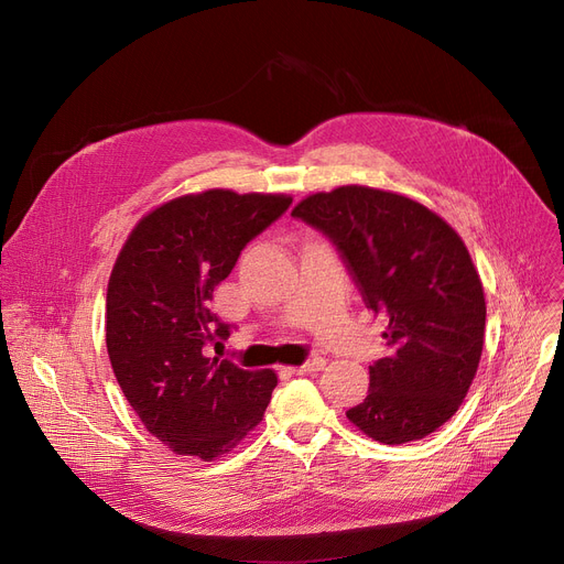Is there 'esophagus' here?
<instances>
[{
    "label": "esophagus",
    "instance_id": "1",
    "mask_svg": "<svg viewBox=\"0 0 564 564\" xmlns=\"http://www.w3.org/2000/svg\"><path fill=\"white\" fill-rule=\"evenodd\" d=\"M324 359H319V357H315V359H308L304 366H297V368H292V372L294 375H308V372H319L322 368H324Z\"/></svg>",
    "mask_w": 564,
    "mask_h": 564
}]
</instances>
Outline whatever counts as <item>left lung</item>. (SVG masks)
<instances>
[{
  "label": "left lung",
  "instance_id": "1",
  "mask_svg": "<svg viewBox=\"0 0 564 564\" xmlns=\"http://www.w3.org/2000/svg\"><path fill=\"white\" fill-rule=\"evenodd\" d=\"M336 247L366 306L387 319L389 357L347 419L379 443L416 441L453 419L485 343V292L462 237L425 205L359 185L292 210Z\"/></svg>",
  "mask_w": 564,
  "mask_h": 564
}]
</instances>
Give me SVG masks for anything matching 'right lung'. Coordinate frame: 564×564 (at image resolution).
<instances>
[{
    "mask_svg": "<svg viewBox=\"0 0 564 564\" xmlns=\"http://www.w3.org/2000/svg\"><path fill=\"white\" fill-rule=\"evenodd\" d=\"M283 194L210 189L160 205L130 232L107 288V351L130 406L175 455L210 462L260 421L272 370L207 359L230 336L210 311L242 249L290 207Z\"/></svg>",
    "mask_w": 564,
    "mask_h": 564,
    "instance_id": "add662e5",
    "label": "right lung"
}]
</instances>
